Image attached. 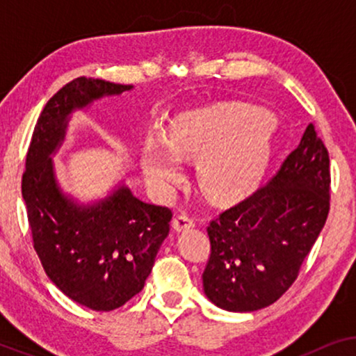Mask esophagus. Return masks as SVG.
Masks as SVG:
<instances>
[{"label":"esophagus","mask_w":356,"mask_h":356,"mask_svg":"<svg viewBox=\"0 0 356 356\" xmlns=\"http://www.w3.org/2000/svg\"><path fill=\"white\" fill-rule=\"evenodd\" d=\"M191 227H194V220H193V217L186 216V213H181V216L175 217V220H173V228H175V230H177V232L188 230V228H191Z\"/></svg>","instance_id":"esophagus-1"}]
</instances>
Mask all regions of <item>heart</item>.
<instances>
[{
    "label": "heart",
    "instance_id": "b5f03b06",
    "mask_svg": "<svg viewBox=\"0 0 356 356\" xmlns=\"http://www.w3.org/2000/svg\"><path fill=\"white\" fill-rule=\"evenodd\" d=\"M275 116L259 106L217 104L175 116L168 136L150 134L140 149V167L162 196L181 181L183 159H197L196 178L213 202H235L257 188L269 165Z\"/></svg>",
    "mask_w": 356,
    "mask_h": 356
}]
</instances>
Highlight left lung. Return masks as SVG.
<instances>
[{
  "instance_id": "8db88e82",
  "label": "left lung",
  "mask_w": 356,
  "mask_h": 356,
  "mask_svg": "<svg viewBox=\"0 0 356 356\" xmlns=\"http://www.w3.org/2000/svg\"><path fill=\"white\" fill-rule=\"evenodd\" d=\"M329 154L308 124L274 178L207 227L202 274L213 305L250 313L275 303L298 277L329 213Z\"/></svg>"
}]
</instances>
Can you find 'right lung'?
Returning <instances> with one entry per match:
<instances>
[{
    "instance_id": "obj_1",
    "label": "right lung",
    "mask_w": 356,
    "mask_h": 356,
    "mask_svg": "<svg viewBox=\"0 0 356 356\" xmlns=\"http://www.w3.org/2000/svg\"><path fill=\"white\" fill-rule=\"evenodd\" d=\"M131 89L94 77L63 86L38 116L22 175L33 250L43 269L67 298L94 311L120 308L144 289L173 213L140 201L124 184L99 202L77 204L58 186L51 155L65 140L72 111Z\"/></svg>"
}]
</instances>
